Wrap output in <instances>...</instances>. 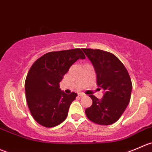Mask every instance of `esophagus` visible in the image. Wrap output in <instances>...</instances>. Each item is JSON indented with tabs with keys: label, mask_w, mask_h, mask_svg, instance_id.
<instances>
[{
	"label": "esophagus",
	"mask_w": 152,
	"mask_h": 152,
	"mask_svg": "<svg viewBox=\"0 0 152 152\" xmlns=\"http://www.w3.org/2000/svg\"><path fill=\"white\" fill-rule=\"evenodd\" d=\"M78 96H80V97H85L86 94H84V93L80 92V93H79V94H78Z\"/></svg>",
	"instance_id": "esophagus-1"
}]
</instances>
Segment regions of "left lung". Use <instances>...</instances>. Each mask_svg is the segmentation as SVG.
I'll use <instances>...</instances> for the list:
<instances>
[{
  "mask_svg": "<svg viewBox=\"0 0 152 152\" xmlns=\"http://www.w3.org/2000/svg\"><path fill=\"white\" fill-rule=\"evenodd\" d=\"M92 64L97 85L103 90L99 100L89 95L93 103L86 109L87 118L94 124L107 126L118 121L129 105L132 83L127 69L121 61L110 52L100 49H83Z\"/></svg>",
  "mask_w": 152,
  "mask_h": 152,
  "instance_id": "obj_1",
  "label": "left lung"
}]
</instances>
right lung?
<instances>
[{
  "mask_svg": "<svg viewBox=\"0 0 152 152\" xmlns=\"http://www.w3.org/2000/svg\"><path fill=\"white\" fill-rule=\"evenodd\" d=\"M85 58L80 49L51 52L31 66L26 78L25 91L30 112L39 124L51 128L65 121L77 94H66L59 83L75 62Z\"/></svg>",
  "mask_w": 152,
  "mask_h": 152,
  "instance_id": "right-lung-1",
  "label": "right lung"
}]
</instances>
